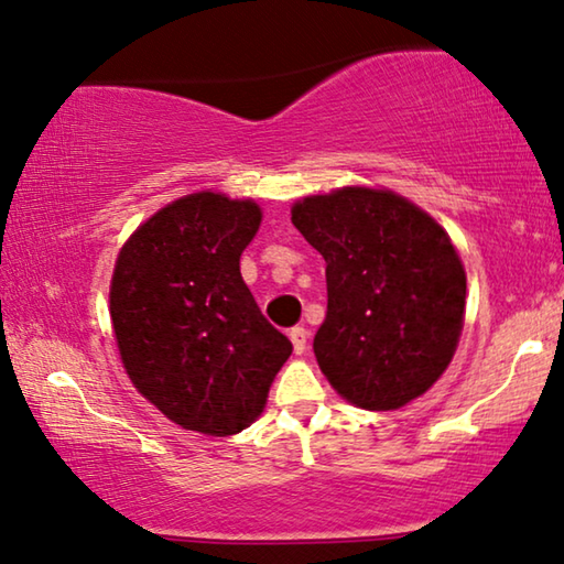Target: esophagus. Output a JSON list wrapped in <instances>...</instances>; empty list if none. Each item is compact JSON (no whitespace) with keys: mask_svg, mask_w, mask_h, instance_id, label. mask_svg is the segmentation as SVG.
<instances>
[{"mask_svg":"<svg viewBox=\"0 0 564 564\" xmlns=\"http://www.w3.org/2000/svg\"><path fill=\"white\" fill-rule=\"evenodd\" d=\"M290 340H292V348H295V354L300 356V354H305V348H307V330L305 328H292L290 330Z\"/></svg>","mask_w":564,"mask_h":564,"instance_id":"obj_1","label":"esophagus"}]
</instances>
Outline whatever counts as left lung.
I'll list each match as a JSON object with an SVG mask.
<instances>
[{"label": "left lung", "instance_id": "8db88e82", "mask_svg": "<svg viewBox=\"0 0 564 564\" xmlns=\"http://www.w3.org/2000/svg\"><path fill=\"white\" fill-rule=\"evenodd\" d=\"M292 224L325 259L328 315L313 350L330 387L371 412L435 387L465 323V267L445 228L369 185L305 195Z\"/></svg>", "mask_w": 564, "mask_h": 564}]
</instances>
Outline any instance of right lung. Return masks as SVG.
Segmentation results:
<instances>
[{"label":"right lung","mask_w":564,"mask_h":564,"mask_svg":"<svg viewBox=\"0 0 564 564\" xmlns=\"http://www.w3.org/2000/svg\"><path fill=\"white\" fill-rule=\"evenodd\" d=\"M259 226L257 200L198 191L152 214L119 249L109 313L121 366L183 430H247L292 354L241 276Z\"/></svg>","instance_id":"right-lung-1"}]
</instances>
